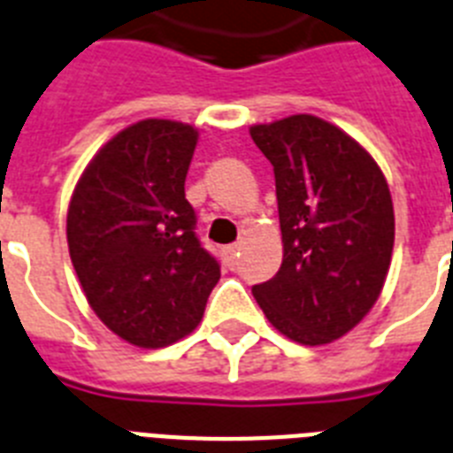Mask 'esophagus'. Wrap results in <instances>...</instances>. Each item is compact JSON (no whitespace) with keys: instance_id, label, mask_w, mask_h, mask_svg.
<instances>
[{"instance_id":"34e87169","label":"esophagus","mask_w":453,"mask_h":453,"mask_svg":"<svg viewBox=\"0 0 453 453\" xmlns=\"http://www.w3.org/2000/svg\"><path fill=\"white\" fill-rule=\"evenodd\" d=\"M239 249H242V246H239V244H230V246H226V256H227V260H230V262L237 260Z\"/></svg>"}]
</instances>
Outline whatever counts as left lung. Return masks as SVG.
<instances>
[{
  "mask_svg": "<svg viewBox=\"0 0 453 453\" xmlns=\"http://www.w3.org/2000/svg\"><path fill=\"white\" fill-rule=\"evenodd\" d=\"M276 177L283 265L253 297L290 341L326 345L378 302L394 250L385 174L355 138L313 115L249 128Z\"/></svg>",
  "mask_w": 453,
  "mask_h": 453,
  "instance_id": "left-lung-1",
  "label": "left lung"
}]
</instances>
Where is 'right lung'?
<instances>
[{
	"mask_svg": "<svg viewBox=\"0 0 453 453\" xmlns=\"http://www.w3.org/2000/svg\"><path fill=\"white\" fill-rule=\"evenodd\" d=\"M196 144L191 124H131L96 151L68 203V253L87 302L138 348L188 336L220 279L184 193Z\"/></svg>",
	"mask_w": 453,
	"mask_h": 453,
	"instance_id": "right-lung-1",
	"label": "right lung"
}]
</instances>
